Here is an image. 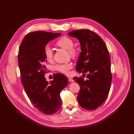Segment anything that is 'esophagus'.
<instances>
[{
	"label": "esophagus",
	"instance_id": "34e87169",
	"mask_svg": "<svg viewBox=\"0 0 134 134\" xmlns=\"http://www.w3.org/2000/svg\"><path fill=\"white\" fill-rule=\"evenodd\" d=\"M68 81H69V82H72L74 81V79H72V78H70V77H69V78H68Z\"/></svg>",
	"mask_w": 134,
	"mask_h": 134
}]
</instances>
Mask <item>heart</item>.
Returning <instances> with one entry per match:
<instances>
[{"instance_id":"obj_1","label":"heart","mask_w":134,"mask_h":134,"mask_svg":"<svg viewBox=\"0 0 134 134\" xmlns=\"http://www.w3.org/2000/svg\"><path fill=\"white\" fill-rule=\"evenodd\" d=\"M56 44L58 46L67 49L68 53L71 57H76L78 54V49L74 47V42L72 39L68 36H64L56 42ZM44 54L46 59L48 61L52 60L53 57V51L49 46H46L44 48ZM72 68L71 63H66L62 64H58L54 66L55 70L58 71L63 74L68 75L69 74L70 70Z\"/></svg>"}]
</instances>
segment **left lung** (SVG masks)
Instances as JSON below:
<instances>
[{
	"instance_id": "1",
	"label": "left lung",
	"mask_w": 134,
	"mask_h": 134,
	"mask_svg": "<svg viewBox=\"0 0 134 134\" xmlns=\"http://www.w3.org/2000/svg\"><path fill=\"white\" fill-rule=\"evenodd\" d=\"M68 35L77 38L81 44L76 71L88 73L86 81L82 77H74L81 88L79 103L85 109L95 110L104 103L110 90L112 74L109 51L101 37L92 30H73Z\"/></svg>"
}]
</instances>
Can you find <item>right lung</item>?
<instances>
[{
	"mask_svg": "<svg viewBox=\"0 0 134 134\" xmlns=\"http://www.w3.org/2000/svg\"><path fill=\"white\" fill-rule=\"evenodd\" d=\"M60 35L43 31L30 32L19 48L18 66L25 92L36 109L46 114L60 109V93L68 84V78L61 74H54L53 80L49 83L44 78L47 71L44 48L49 41Z\"/></svg>",
	"mask_w": 134,
	"mask_h": 134,
	"instance_id": "1",
	"label": "right lung"
}]
</instances>
